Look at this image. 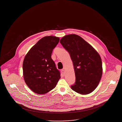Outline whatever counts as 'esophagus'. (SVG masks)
<instances>
[{
	"instance_id": "1",
	"label": "esophagus",
	"mask_w": 122,
	"mask_h": 122,
	"mask_svg": "<svg viewBox=\"0 0 122 122\" xmlns=\"http://www.w3.org/2000/svg\"><path fill=\"white\" fill-rule=\"evenodd\" d=\"M61 73H62V74L64 75V70H61Z\"/></svg>"
}]
</instances>
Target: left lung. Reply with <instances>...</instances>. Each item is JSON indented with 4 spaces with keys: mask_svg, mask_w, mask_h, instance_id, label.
Instances as JSON below:
<instances>
[{
    "mask_svg": "<svg viewBox=\"0 0 122 122\" xmlns=\"http://www.w3.org/2000/svg\"><path fill=\"white\" fill-rule=\"evenodd\" d=\"M60 42L70 53L74 65L76 82L71 89L82 95L92 92L98 86L102 74V61L98 53L76 34L65 36Z\"/></svg>",
    "mask_w": 122,
    "mask_h": 122,
    "instance_id": "1",
    "label": "left lung"
}]
</instances>
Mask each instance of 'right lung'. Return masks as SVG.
<instances>
[{
    "label": "right lung",
    "mask_w": 122,
    "mask_h": 122,
    "mask_svg": "<svg viewBox=\"0 0 122 122\" xmlns=\"http://www.w3.org/2000/svg\"><path fill=\"white\" fill-rule=\"evenodd\" d=\"M59 41L55 36H44L32 46L23 63L24 79L33 92L44 94L54 89L60 73L51 58L53 49Z\"/></svg>",
    "instance_id": "obj_1"
}]
</instances>
